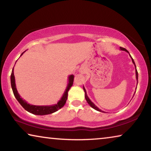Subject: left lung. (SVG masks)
I'll return each instance as SVG.
<instances>
[{
    "label": "left lung",
    "mask_w": 151,
    "mask_h": 151,
    "mask_svg": "<svg viewBox=\"0 0 151 151\" xmlns=\"http://www.w3.org/2000/svg\"><path fill=\"white\" fill-rule=\"evenodd\" d=\"M120 49H121V50H124V51H126V52H127L128 53H129V51H128L126 48H122V47H120ZM130 57H131V59H132V63L134 64V66H135V72H136V78H137V84H138V72H137V68H136V65H135V63H134V60H133V58H132V57H131V56L130 55ZM83 90H84V91H85V99H86V101H87V103H88V104L89 105H90L92 108H93L94 109H95V110H96V111H99V112H103V111H102L101 109H99L98 107H97L95 104H94L93 102H92L91 101V99L88 98V96H87V94H86V90H85V88L84 87V86H83ZM134 94H135V92H134Z\"/></svg>",
    "instance_id": "8db88e82"
}]
</instances>
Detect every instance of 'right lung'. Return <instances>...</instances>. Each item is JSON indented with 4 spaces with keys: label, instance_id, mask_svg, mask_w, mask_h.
I'll list each match as a JSON object with an SVG mask.
<instances>
[{
    "label": "right lung",
    "instance_id": "add662e5",
    "mask_svg": "<svg viewBox=\"0 0 151 151\" xmlns=\"http://www.w3.org/2000/svg\"><path fill=\"white\" fill-rule=\"evenodd\" d=\"M26 51V50H25ZM24 51V52H25ZM23 52L20 55V57L23 55ZM74 76L73 75H70L68 76V83L67 86L65 89V91L64 92L62 97H61L60 101H58L57 104H53V105H48V106H37V105H32V104H30L27 103V101L23 100L21 97H20V94H19L17 91V89L16 87V84H15V78L14 75V67L12 68V73L11 75V87L13 91L14 95L17 100L19 101V103L20 104L23 108L27 111L28 112H30V113L36 114V115H46V114H52L53 112L57 111L58 110L62 108L64 106L66 101L67 100L68 97V92L69 91L71 86L73 85V81H74Z\"/></svg>",
    "mask_w": 151,
    "mask_h": 151
}]
</instances>
